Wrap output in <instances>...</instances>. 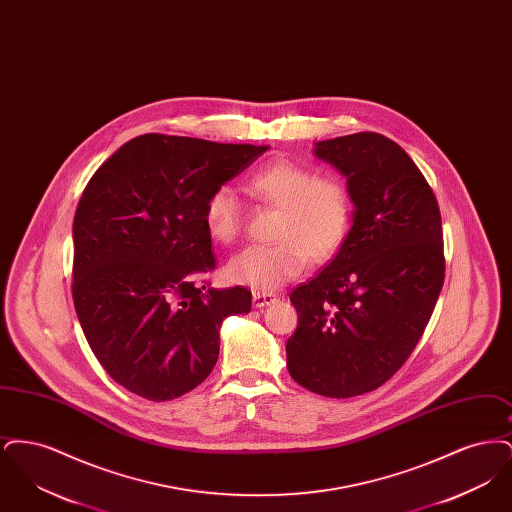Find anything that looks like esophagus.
Returning <instances> with one entry per match:
<instances>
[{
  "label": "esophagus",
  "mask_w": 512,
  "mask_h": 512,
  "mask_svg": "<svg viewBox=\"0 0 512 512\" xmlns=\"http://www.w3.org/2000/svg\"><path fill=\"white\" fill-rule=\"evenodd\" d=\"M276 301L274 293H253V307L255 309H263Z\"/></svg>",
  "instance_id": "esophagus-1"
}]
</instances>
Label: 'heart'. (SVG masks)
<instances>
[{
  "instance_id": "1",
  "label": "heart",
  "mask_w": 512,
  "mask_h": 512,
  "mask_svg": "<svg viewBox=\"0 0 512 512\" xmlns=\"http://www.w3.org/2000/svg\"><path fill=\"white\" fill-rule=\"evenodd\" d=\"M251 194L278 207L272 238L234 255L226 278L247 290L272 293L295 280L309 259L324 263L340 249L353 217L347 184L290 159H276L247 182ZM205 224L217 244H232L242 228V205L228 186L213 190L205 203Z\"/></svg>"
}]
</instances>
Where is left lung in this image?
Returning a JSON list of instances; mask_svg holds the SVG:
<instances>
[{"label":"left lung","instance_id":"8db88e82","mask_svg":"<svg viewBox=\"0 0 512 512\" xmlns=\"http://www.w3.org/2000/svg\"><path fill=\"white\" fill-rule=\"evenodd\" d=\"M315 157L347 178L351 228L336 257L290 295L293 380L324 397L380 388L409 359L443 276L438 201L405 149L376 132L317 142Z\"/></svg>","mask_w":512,"mask_h":512}]
</instances>
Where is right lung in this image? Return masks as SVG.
<instances>
[{
    "label": "right lung",
    "instance_id": "add662e5",
    "mask_svg": "<svg viewBox=\"0 0 512 512\" xmlns=\"http://www.w3.org/2000/svg\"><path fill=\"white\" fill-rule=\"evenodd\" d=\"M267 149L144 134L90 178L74 213V309L122 388L149 401L194 390L217 365L222 320L251 311L245 288L202 292L217 267L203 211Z\"/></svg>",
    "mask_w": 512,
    "mask_h": 512
}]
</instances>
